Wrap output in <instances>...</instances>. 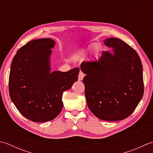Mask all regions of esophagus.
Listing matches in <instances>:
<instances>
[{
	"mask_svg": "<svg viewBox=\"0 0 153 153\" xmlns=\"http://www.w3.org/2000/svg\"><path fill=\"white\" fill-rule=\"evenodd\" d=\"M84 76H85V74H84V73L83 72V71H80L79 73V75H78V79H79V81L82 80L83 78L84 77Z\"/></svg>",
	"mask_w": 153,
	"mask_h": 153,
	"instance_id": "esophagus-1",
	"label": "esophagus"
}]
</instances>
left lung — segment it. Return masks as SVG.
I'll list each match as a JSON object with an SVG mask.
<instances>
[{"mask_svg": "<svg viewBox=\"0 0 153 153\" xmlns=\"http://www.w3.org/2000/svg\"><path fill=\"white\" fill-rule=\"evenodd\" d=\"M114 54L102 51L98 60L83 61L87 106L97 118L118 121L130 116L144 93L143 67L134 48L118 38L104 41Z\"/></svg>", "mask_w": 153, "mask_h": 153, "instance_id": "obj_1", "label": "left lung"}]
</instances>
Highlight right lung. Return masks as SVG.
Here are the masks:
<instances>
[{
    "label": "right lung",
    "mask_w": 153,
    "mask_h": 153,
    "mask_svg": "<svg viewBox=\"0 0 153 153\" xmlns=\"http://www.w3.org/2000/svg\"><path fill=\"white\" fill-rule=\"evenodd\" d=\"M51 39L29 41L13 58L9 76V94L18 111L36 122L50 121L63 107V92L77 81L79 68L66 72L50 71Z\"/></svg>",
    "instance_id": "obj_1"
}]
</instances>
